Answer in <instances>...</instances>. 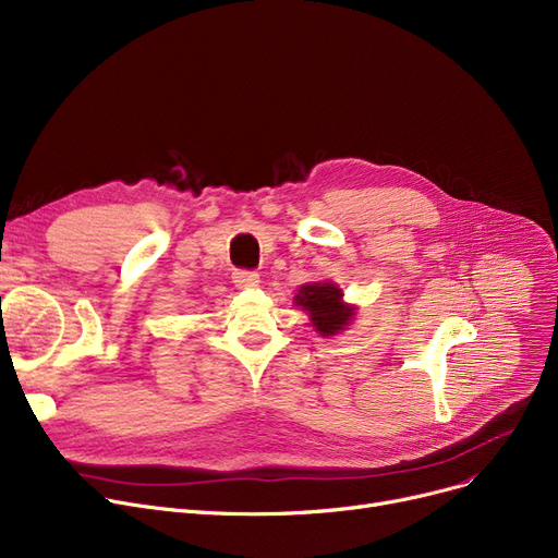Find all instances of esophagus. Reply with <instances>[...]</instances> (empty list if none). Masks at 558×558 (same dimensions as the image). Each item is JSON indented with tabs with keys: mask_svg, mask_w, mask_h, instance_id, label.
Here are the masks:
<instances>
[{
	"mask_svg": "<svg viewBox=\"0 0 558 558\" xmlns=\"http://www.w3.org/2000/svg\"><path fill=\"white\" fill-rule=\"evenodd\" d=\"M232 282H234L239 289H253V287L259 284V276H257L255 271H234Z\"/></svg>",
	"mask_w": 558,
	"mask_h": 558,
	"instance_id": "esophagus-1",
	"label": "esophagus"
}]
</instances>
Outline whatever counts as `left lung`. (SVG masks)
Masks as SVG:
<instances>
[{"label": "left lung", "instance_id": "obj_1", "mask_svg": "<svg viewBox=\"0 0 558 558\" xmlns=\"http://www.w3.org/2000/svg\"><path fill=\"white\" fill-rule=\"evenodd\" d=\"M342 296V289L332 282H312L299 289L294 303L310 314L314 330L328 337L344 330L355 314V307L347 305Z\"/></svg>", "mask_w": 558, "mask_h": 558}]
</instances>
